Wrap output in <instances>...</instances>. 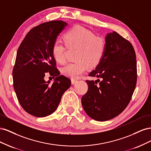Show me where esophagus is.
I'll list each match as a JSON object with an SVG mask.
<instances>
[{
    "mask_svg": "<svg viewBox=\"0 0 151 151\" xmlns=\"http://www.w3.org/2000/svg\"><path fill=\"white\" fill-rule=\"evenodd\" d=\"M77 82V80H76V79H71V83L72 84H75Z\"/></svg>",
    "mask_w": 151,
    "mask_h": 151,
    "instance_id": "obj_1",
    "label": "esophagus"
}]
</instances>
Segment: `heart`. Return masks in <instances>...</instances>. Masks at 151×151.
I'll return each instance as SVG.
<instances>
[{
    "instance_id": "1",
    "label": "heart",
    "mask_w": 151,
    "mask_h": 151,
    "mask_svg": "<svg viewBox=\"0 0 151 151\" xmlns=\"http://www.w3.org/2000/svg\"><path fill=\"white\" fill-rule=\"evenodd\" d=\"M66 46L69 49H77L76 62L70 63L62 68L65 76L77 79L86 70L101 62L104 55L106 42L101 36H96L91 31L77 25L68 30L64 35ZM53 57L60 63L66 61L67 48L62 41L57 40L52 45Z\"/></svg>"
}]
</instances>
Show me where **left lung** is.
<instances>
[{
  "mask_svg": "<svg viewBox=\"0 0 151 151\" xmlns=\"http://www.w3.org/2000/svg\"><path fill=\"white\" fill-rule=\"evenodd\" d=\"M105 40L104 55L89 74L101 81L86 80L88 90L81 99L87 115L100 122L112 119L124 110L137 84L136 55L131 43L115 31Z\"/></svg>",
  "mask_w": 151,
  "mask_h": 151,
  "instance_id": "obj_1",
  "label": "left lung"
}]
</instances>
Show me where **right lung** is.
Wrapping results in <instances>:
<instances>
[{"label":"right lung","mask_w":151,"mask_h":151,"mask_svg":"<svg viewBox=\"0 0 151 151\" xmlns=\"http://www.w3.org/2000/svg\"><path fill=\"white\" fill-rule=\"evenodd\" d=\"M67 24L52 21L32 28L17 50L12 70L13 86L21 106L30 115L45 117L58 107L71 81L60 75L52 52L57 36ZM46 72L55 78L53 84L44 79Z\"/></svg>","instance_id":"1"}]
</instances>
